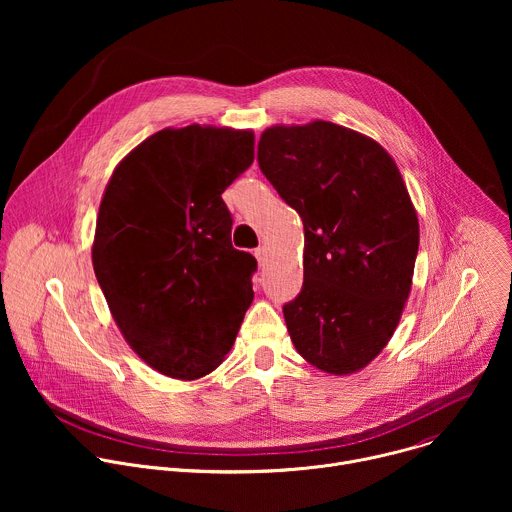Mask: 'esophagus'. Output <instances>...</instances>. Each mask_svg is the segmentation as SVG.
I'll list each match as a JSON object with an SVG mask.
<instances>
[{
  "instance_id": "1",
  "label": "esophagus",
  "mask_w": 512,
  "mask_h": 512,
  "mask_svg": "<svg viewBox=\"0 0 512 512\" xmlns=\"http://www.w3.org/2000/svg\"><path fill=\"white\" fill-rule=\"evenodd\" d=\"M255 257H257V261H259V265H261V267H265V265H267V261H269L267 247H259V249H255Z\"/></svg>"
}]
</instances>
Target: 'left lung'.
Wrapping results in <instances>:
<instances>
[{
    "label": "left lung",
    "mask_w": 512,
    "mask_h": 512,
    "mask_svg": "<svg viewBox=\"0 0 512 512\" xmlns=\"http://www.w3.org/2000/svg\"><path fill=\"white\" fill-rule=\"evenodd\" d=\"M257 162L304 223V285L283 306L291 342L324 373L360 371L411 291L419 223L399 168L375 139L330 121L265 129Z\"/></svg>",
    "instance_id": "left-lung-1"
}]
</instances>
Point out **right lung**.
Listing matches in <instances>:
<instances>
[{
  "label": "right lung",
  "mask_w": 512,
  "mask_h": 512,
  "mask_svg": "<svg viewBox=\"0 0 512 512\" xmlns=\"http://www.w3.org/2000/svg\"><path fill=\"white\" fill-rule=\"evenodd\" d=\"M253 131L162 129L115 168L93 267L129 346L152 369L192 381L231 350L253 302L257 261L231 243L223 192L253 164Z\"/></svg>",
  "instance_id": "1"
}]
</instances>
